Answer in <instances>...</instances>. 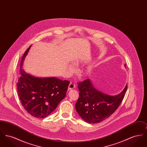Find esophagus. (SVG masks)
Masks as SVG:
<instances>
[{"label":"esophagus","instance_id":"1","mask_svg":"<svg viewBox=\"0 0 147 147\" xmlns=\"http://www.w3.org/2000/svg\"><path fill=\"white\" fill-rule=\"evenodd\" d=\"M74 88H75V85L73 84V83H70L69 85V86H68V90H70L74 89Z\"/></svg>","mask_w":147,"mask_h":147}]
</instances>
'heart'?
<instances>
[{
    "label": "heart",
    "instance_id": "1",
    "mask_svg": "<svg viewBox=\"0 0 147 147\" xmlns=\"http://www.w3.org/2000/svg\"><path fill=\"white\" fill-rule=\"evenodd\" d=\"M81 64H82V62L80 61L76 60V61H74V65H76L77 67H79ZM68 69H69V71L71 72V73H74L75 71V68H74V67L72 65H68Z\"/></svg>",
    "mask_w": 147,
    "mask_h": 147
}]
</instances>
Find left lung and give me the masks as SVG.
Wrapping results in <instances>:
<instances>
[{
	"label": "left lung",
	"mask_w": 147,
	"mask_h": 147,
	"mask_svg": "<svg viewBox=\"0 0 147 147\" xmlns=\"http://www.w3.org/2000/svg\"><path fill=\"white\" fill-rule=\"evenodd\" d=\"M125 64V67H126ZM127 88L116 95H109L94 88L88 79L78 83L79 97L76 109L79 116L89 123H96L109 117L122 102Z\"/></svg>",
	"instance_id": "8db88e82"
}]
</instances>
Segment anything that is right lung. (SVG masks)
Wrapping results in <instances>:
<instances>
[{
  "mask_svg": "<svg viewBox=\"0 0 147 147\" xmlns=\"http://www.w3.org/2000/svg\"><path fill=\"white\" fill-rule=\"evenodd\" d=\"M31 46L21 59L17 89L21 104L30 115L38 119L46 117L65 98L70 82L56 77L40 78L27 73L22 69L25 57Z\"/></svg>",
  "mask_w": 147,
  "mask_h": 147,
  "instance_id": "obj_1",
  "label": "right lung"
}]
</instances>
